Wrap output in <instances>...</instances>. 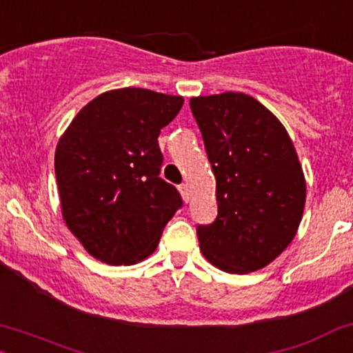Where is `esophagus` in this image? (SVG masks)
Masks as SVG:
<instances>
[{"mask_svg": "<svg viewBox=\"0 0 353 353\" xmlns=\"http://www.w3.org/2000/svg\"><path fill=\"white\" fill-rule=\"evenodd\" d=\"M179 191H181V194H183V197H184V201H189V184L188 183H183L179 185Z\"/></svg>", "mask_w": 353, "mask_h": 353, "instance_id": "obj_1", "label": "esophagus"}]
</instances>
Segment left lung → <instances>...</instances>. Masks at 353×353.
Listing matches in <instances>:
<instances>
[{"instance_id":"obj_1","label":"left lung","mask_w":353,"mask_h":353,"mask_svg":"<svg viewBox=\"0 0 353 353\" xmlns=\"http://www.w3.org/2000/svg\"><path fill=\"white\" fill-rule=\"evenodd\" d=\"M216 177L218 218L197 226L204 258L226 273L265 268L288 248L303 216L307 183L288 132L241 92L192 97Z\"/></svg>"}]
</instances>
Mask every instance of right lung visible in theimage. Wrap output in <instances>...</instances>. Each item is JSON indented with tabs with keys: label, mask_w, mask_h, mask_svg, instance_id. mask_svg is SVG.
<instances>
[{
	"label": "right lung",
	"mask_w": 353,
	"mask_h": 353,
	"mask_svg": "<svg viewBox=\"0 0 353 353\" xmlns=\"http://www.w3.org/2000/svg\"><path fill=\"white\" fill-rule=\"evenodd\" d=\"M184 99L147 88L95 97L60 137L55 174L61 216L88 254L107 265H134L156 251L162 230L183 206L159 177L157 137Z\"/></svg>",
	"instance_id": "1"
}]
</instances>
